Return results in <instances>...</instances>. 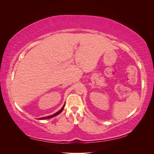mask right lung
<instances>
[{
  "instance_id": "add662e5",
  "label": "right lung",
  "mask_w": 154,
  "mask_h": 154,
  "mask_svg": "<svg viewBox=\"0 0 154 154\" xmlns=\"http://www.w3.org/2000/svg\"><path fill=\"white\" fill-rule=\"evenodd\" d=\"M64 106H65V104L63 105V107L62 108L60 109L58 112H56V113H54V114H53V115H51V116H46V117H44V118H39V119H50V118H53V117H55L56 116H57V115H58L59 114H60L62 112V110H63V108H64Z\"/></svg>"
}]
</instances>
